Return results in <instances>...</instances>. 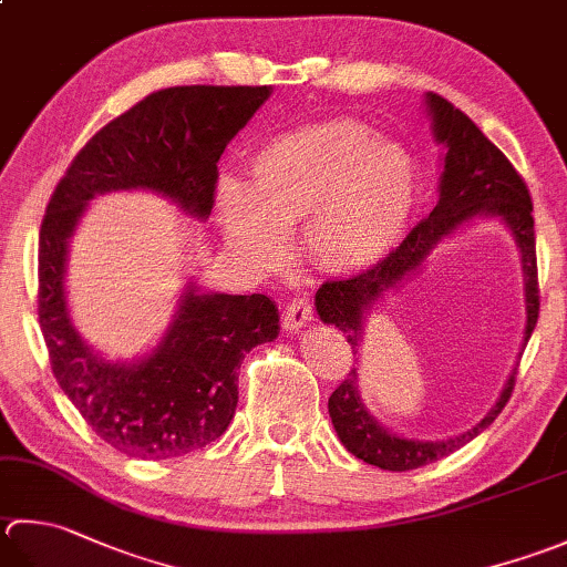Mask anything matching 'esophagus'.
I'll return each instance as SVG.
<instances>
[{
  "label": "esophagus",
  "instance_id": "esophagus-1",
  "mask_svg": "<svg viewBox=\"0 0 567 567\" xmlns=\"http://www.w3.org/2000/svg\"><path fill=\"white\" fill-rule=\"evenodd\" d=\"M312 319H315V309H312V305H309V299L295 297L292 302L285 307L282 327H285V331H299L302 327H307Z\"/></svg>",
  "mask_w": 567,
  "mask_h": 567
}]
</instances>
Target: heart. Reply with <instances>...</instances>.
Masks as SVG:
<instances>
[{"mask_svg": "<svg viewBox=\"0 0 567 567\" xmlns=\"http://www.w3.org/2000/svg\"><path fill=\"white\" fill-rule=\"evenodd\" d=\"M417 188L403 147L375 140L359 120H324L265 142L250 159V186L220 179L216 220L228 250L252 270L275 268L285 230L302 226L317 270L357 275L403 238Z\"/></svg>", "mask_w": 567, "mask_h": 567, "instance_id": "1", "label": "heart"}]
</instances>
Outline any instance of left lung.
<instances>
[{
    "label": "left lung",
    "mask_w": 567,
    "mask_h": 567,
    "mask_svg": "<svg viewBox=\"0 0 567 567\" xmlns=\"http://www.w3.org/2000/svg\"><path fill=\"white\" fill-rule=\"evenodd\" d=\"M427 115L432 120V135L445 147V169L440 176V202L425 220L408 233V238L388 258L371 270H363L349 280H329L317 290V315L324 324L339 327L347 334L353 353H359L363 334V315L375 299L408 280L420 265L427 260L437 243L450 238L472 218H498L514 233L524 265V297H526V329L524 347L534 334L538 321V268H536V233H534V202L514 164L484 132L437 93L425 95ZM516 369L508 375L496 405L480 423L462 435L447 440H408L398 437L379 425L365 410L359 393V373L351 369L347 381H341L329 398V417L334 423L341 445L353 457L388 472H410L425 467L430 462L447 457L454 450L467 445L480 432L489 427L496 415L512 398Z\"/></svg>",
    "instance_id": "8db88e82"
}]
</instances>
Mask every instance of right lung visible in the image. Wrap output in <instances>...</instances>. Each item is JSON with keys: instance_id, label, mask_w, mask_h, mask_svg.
I'll list each match as a JSON object with an SVG mask.
<instances>
[{"instance_id": "right-lung-1", "label": "right lung", "mask_w": 567, "mask_h": 567, "mask_svg": "<svg viewBox=\"0 0 567 567\" xmlns=\"http://www.w3.org/2000/svg\"><path fill=\"white\" fill-rule=\"evenodd\" d=\"M270 93V85H176L147 95L85 142L47 206L39 324L51 369L95 435L127 457H182L224 435L236 415L240 363L277 339L280 315L268 295L204 292L188 282L147 357L107 361L78 334L65 299L75 226L91 198L132 188L208 218L220 154Z\"/></svg>"}]
</instances>
